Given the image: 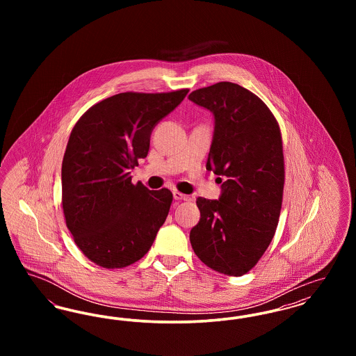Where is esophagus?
Listing matches in <instances>:
<instances>
[{"label": "esophagus", "instance_id": "esophagus-1", "mask_svg": "<svg viewBox=\"0 0 356 356\" xmlns=\"http://www.w3.org/2000/svg\"><path fill=\"white\" fill-rule=\"evenodd\" d=\"M173 199H175V200H184V202H191V200H192L191 196L183 195V193L179 192V191H173Z\"/></svg>", "mask_w": 356, "mask_h": 356}]
</instances>
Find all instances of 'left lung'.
<instances>
[{
  "label": "left lung",
  "instance_id": "left-lung-1",
  "mask_svg": "<svg viewBox=\"0 0 356 356\" xmlns=\"http://www.w3.org/2000/svg\"><path fill=\"white\" fill-rule=\"evenodd\" d=\"M188 99L215 119L207 170L220 197H197L200 221L189 240L205 266L229 276L250 271L275 235L283 200L284 156L280 128L268 106L240 85L222 81Z\"/></svg>",
  "mask_w": 356,
  "mask_h": 356
}]
</instances>
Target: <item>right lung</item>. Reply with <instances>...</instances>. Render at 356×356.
<instances>
[{"label":"right lung","mask_w":356,"mask_h":356,"mask_svg":"<svg viewBox=\"0 0 356 356\" xmlns=\"http://www.w3.org/2000/svg\"><path fill=\"white\" fill-rule=\"evenodd\" d=\"M186 93H119L89 108L72 129L63 209L74 243L97 266L122 268L140 260L167 219L170 189L134 186L129 170L147 157L153 128Z\"/></svg>","instance_id":"add662e5"}]
</instances>
